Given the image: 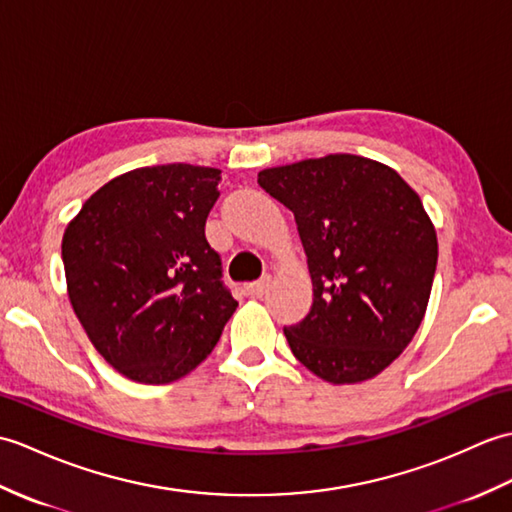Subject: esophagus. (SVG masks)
<instances>
[{"mask_svg":"<svg viewBox=\"0 0 512 512\" xmlns=\"http://www.w3.org/2000/svg\"><path fill=\"white\" fill-rule=\"evenodd\" d=\"M269 287V276L260 278L256 282H249V285H245V295H249V298H263L265 291Z\"/></svg>","mask_w":512,"mask_h":512,"instance_id":"obj_1","label":"esophagus"}]
</instances>
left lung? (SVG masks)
<instances>
[{
    "instance_id": "8db88e82",
    "label": "left lung",
    "mask_w": 512,
    "mask_h": 512,
    "mask_svg": "<svg viewBox=\"0 0 512 512\" xmlns=\"http://www.w3.org/2000/svg\"><path fill=\"white\" fill-rule=\"evenodd\" d=\"M258 184L298 223L313 304L291 352L342 385L377 377L423 322L438 241L423 201L390 166L337 153L265 168Z\"/></svg>"
}]
</instances>
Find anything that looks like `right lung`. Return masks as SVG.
Returning a JSON list of instances; mask_svg holds the SVG:
<instances>
[{
	"instance_id": "obj_1",
	"label": "right lung",
	"mask_w": 512,
	"mask_h": 512,
	"mask_svg": "<svg viewBox=\"0 0 512 512\" xmlns=\"http://www.w3.org/2000/svg\"><path fill=\"white\" fill-rule=\"evenodd\" d=\"M221 170L124 173L89 197L63 234L67 295L109 366L138 383L186 377L217 346L238 302L206 241Z\"/></svg>"
}]
</instances>
